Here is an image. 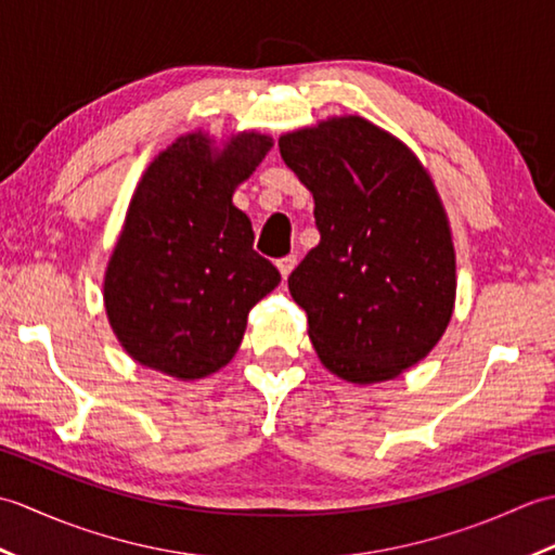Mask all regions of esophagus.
<instances>
[{
  "mask_svg": "<svg viewBox=\"0 0 555 555\" xmlns=\"http://www.w3.org/2000/svg\"><path fill=\"white\" fill-rule=\"evenodd\" d=\"M296 262H298V257H296V255H286V257H281L279 262H276V267H279V271H281V276L288 279L291 271L296 269Z\"/></svg>",
  "mask_w": 555,
  "mask_h": 555,
  "instance_id": "esophagus-1",
  "label": "esophagus"
}]
</instances>
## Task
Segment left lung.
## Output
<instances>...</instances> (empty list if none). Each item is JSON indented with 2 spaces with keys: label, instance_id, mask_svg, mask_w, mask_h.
I'll list each match as a JSON object with an SVG mask.
<instances>
[{
  "label": "left lung",
  "instance_id": "obj_1",
  "mask_svg": "<svg viewBox=\"0 0 555 555\" xmlns=\"http://www.w3.org/2000/svg\"><path fill=\"white\" fill-rule=\"evenodd\" d=\"M314 197L320 245L288 276L324 367L350 384L396 379L434 350L455 308V247L429 171L364 116L279 138Z\"/></svg>",
  "mask_w": 555,
  "mask_h": 555
}]
</instances>
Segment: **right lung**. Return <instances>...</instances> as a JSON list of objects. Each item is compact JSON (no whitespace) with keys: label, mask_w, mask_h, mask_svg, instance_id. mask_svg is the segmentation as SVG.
<instances>
[{"label":"right lung","mask_w":555,"mask_h":555,"mask_svg":"<svg viewBox=\"0 0 555 555\" xmlns=\"http://www.w3.org/2000/svg\"><path fill=\"white\" fill-rule=\"evenodd\" d=\"M274 147L241 131H191L150 162L104 271V310L143 367L195 382L238 350L247 312L274 291L279 269L253 250V223L233 193Z\"/></svg>","instance_id":"add662e5"}]
</instances>
